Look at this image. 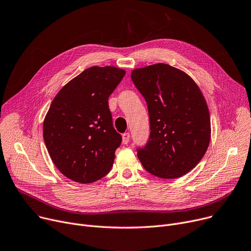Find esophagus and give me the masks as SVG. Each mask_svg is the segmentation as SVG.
I'll use <instances>...</instances> for the list:
<instances>
[{
    "mask_svg": "<svg viewBox=\"0 0 251 251\" xmlns=\"http://www.w3.org/2000/svg\"><path fill=\"white\" fill-rule=\"evenodd\" d=\"M129 140H130V134L129 133H124V134L122 135V142L124 144H127L129 142Z\"/></svg>",
    "mask_w": 251,
    "mask_h": 251,
    "instance_id": "obj_1",
    "label": "esophagus"
}]
</instances>
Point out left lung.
<instances>
[{"mask_svg": "<svg viewBox=\"0 0 251 251\" xmlns=\"http://www.w3.org/2000/svg\"><path fill=\"white\" fill-rule=\"evenodd\" d=\"M147 103L150 136L138 158L151 175L177 178L201 161L211 139L210 113L195 80L174 66L155 63L131 73Z\"/></svg>", "mask_w": 251, "mask_h": 251, "instance_id": "left-lung-1", "label": "left lung"}]
</instances>
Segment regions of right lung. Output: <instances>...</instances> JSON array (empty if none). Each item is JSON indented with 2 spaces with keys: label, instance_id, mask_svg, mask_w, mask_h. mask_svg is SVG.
Instances as JSON below:
<instances>
[{
  "label": "right lung",
  "instance_id": "right-lung-1",
  "mask_svg": "<svg viewBox=\"0 0 251 251\" xmlns=\"http://www.w3.org/2000/svg\"><path fill=\"white\" fill-rule=\"evenodd\" d=\"M126 72L92 66L57 93L43 122V138L57 170L92 183L112 169L122 137L113 127L108 99Z\"/></svg>",
  "mask_w": 251,
  "mask_h": 251
}]
</instances>
